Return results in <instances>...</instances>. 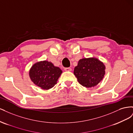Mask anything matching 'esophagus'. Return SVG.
I'll list each match as a JSON object with an SVG mask.
<instances>
[{
	"label": "esophagus",
	"instance_id": "esophagus-1",
	"mask_svg": "<svg viewBox=\"0 0 133 133\" xmlns=\"http://www.w3.org/2000/svg\"><path fill=\"white\" fill-rule=\"evenodd\" d=\"M64 70H65V71H71V68H64Z\"/></svg>",
	"mask_w": 133,
	"mask_h": 133
}]
</instances>
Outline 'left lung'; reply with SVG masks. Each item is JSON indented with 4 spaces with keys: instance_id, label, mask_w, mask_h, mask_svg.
I'll list each match as a JSON object with an SVG mask.
<instances>
[{
    "instance_id": "obj_1",
    "label": "left lung",
    "mask_w": 133,
    "mask_h": 133,
    "mask_svg": "<svg viewBox=\"0 0 133 133\" xmlns=\"http://www.w3.org/2000/svg\"><path fill=\"white\" fill-rule=\"evenodd\" d=\"M105 67L104 64L94 58L79 60L74 74L78 82L83 87L91 88L97 85L104 78Z\"/></svg>"
}]
</instances>
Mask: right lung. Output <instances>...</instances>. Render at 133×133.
Masks as SVG:
<instances>
[{
	"label": "right lung",
	"instance_id": "add662e5",
	"mask_svg": "<svg viewBox=\"0 0 133 133\" xmlns=\"http://www.w3.org/2000/svg\"><path fill=\"white\" fill-rule=\"evenodd\" d=\"M62 73L59 68L51 62L43 61L35 64L29 71L30 78L35 85L43 89H49L57 84Z\"/></svg>",
	"mask_w": 133,
	"mask_h": 133
}]
</instances>
